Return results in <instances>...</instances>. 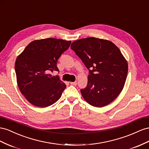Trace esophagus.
<instances>
[{
	"label": "esophagus",
	"instance_id": "esophagus-1",
	"mask_svg": "<svg viewBox=\"0 0 149 149\" xmlns=\"http://www.w3.org/2000/svg\"><path fill=\"white\" fill-rule=\"evenodd\" d=\"M70 84L72 85H76L77 84V81H74V82H70Z\"/></svg>",
	"mask_w": 149,
	"mask_h": 149
}]
</instances>
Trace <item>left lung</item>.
I'll return each instance as SVG.
<instances>
[{"label": "left lung", "mask_w": 149, "mask_h": 149, "mask_svg": "<svg viewBox=\"0 0 149 149\" xmlns=\"http://www.w3.org/2000/svg\"><path fill=\"white\" fill-rule=\"evenodd\" d=\"M89 70L88 83L81 90L83 98L91 105L103 107L121 93L128 73V63L121 51L110 41L83 38L71 45Z\"/></svg>", "instance_id": "1"}]
</instances>
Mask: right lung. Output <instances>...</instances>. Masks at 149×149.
<instances>
[{"label": "right lung", "instance_id": "add662e5", "mask_svg": "<svg viewBox=\"0 0 149 149\" xmlns=\"http://www.w3.org/2000/svg\"><path fill=\"white\" fill-rule=\"evenodd\" d=\"M71 43L53 38L34 40L17 56L15 63L17 85L32 104L47 107L61 96L66 85L51 72L59 71L58 59Z\"/></svg>", "mask_w": 149, "mask_h": 149}]
</instances>
